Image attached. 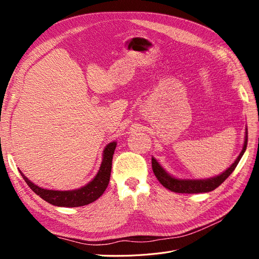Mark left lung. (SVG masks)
I'll use <instances>...</instances> for the list:
<instances>
[{"mask_svg": "<svg viewBox=\"0 0 259 259\" xmlns=\"http://www.w3.org/2000/svg\"><path fill=\"white\" fill-rule=\"evenodd\" d=\"M247 146V127L245 128V137L244 144H243L242 151L231 165L224 170L222 174L214 177H209L205 179H182L174 177L173 175L168 174L167 171L163 168L161 164L152 156V169L155 177L158 178L159 182L166 188V189L178 192V193H202L213 191L218 186H221L225 180L230 176V174L237 167L238 163L240 162L242 155L244 154Z\"/></svg>", "mask_w": 259, "mask_h": 259, "instance_id": "obj_1", "label": "left lung"}]
</instances>
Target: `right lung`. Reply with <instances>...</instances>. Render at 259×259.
Instances as JSON below:
<instances>
[{
  "mask_svg": "<svg viewBox=\"0 0 259 259\" xmlns=\"http://www.w3.org/2000/svg\"><path fill=\"white\" fill-rule=\"evenodd\" d=\"M116 147V142H112L108 144L104 151H103V161H101L100 167L96 176L94 177L89 184L85 186L77 188L74 190H50L44 189L33 184L22 174V171L19 170L22 178L25 179L27 185L34 191L37 195L46 201L51 203L55 206H62V207H77L88 205L90 203L96 201L101 197V194L105 192L109 185L111 175V167H112V158Z\"/></svg>",
  "mask_w": 259,
  "mask_h": 259,
  "instance_id": "add662e5",
  "label": "right lung"
}]
</instances>
